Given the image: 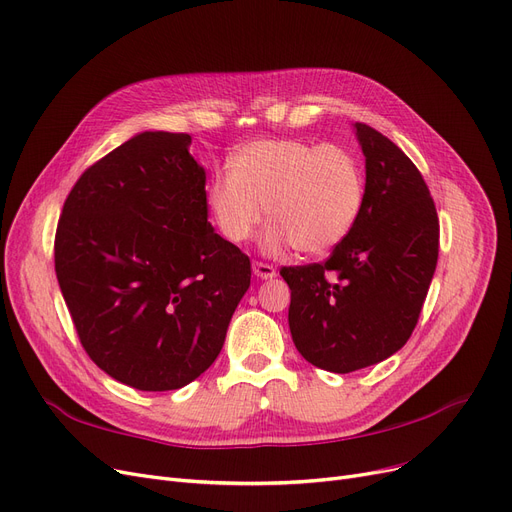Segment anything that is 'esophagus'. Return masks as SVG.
Segmentation results:
<instances>
[{
	"label": "esophagus",
	"mask_w": 512,
	"mask_h": 512,
	"mask_svg": "<svg viewBox=\"0 0 512 512\" xmlns=\"http://www.w3.org/2000/svg\"><path fill=\"white\" fill-rule=\"evenodd\" d=\"M252 271L260 279H273V277H277L275 267H271V264H264V262H254L252 264Z\"/></svg>",
	"instance_id": "obj_1"
}]
</instances>
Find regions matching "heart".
I'll use <instances>...</instances> for the list:
<instances>
[{"label":"heart","instance_id":"heart-1","mask_svg":"<svg viewBox=\"0 0 512 512\" xmlns=\"http://www.w3.org/2000/svg\"><path fill=\"white\" fill-rule=\"evenodd\" d=\"M231 168L214 172L206 201L216 227L233 243L248 239L267 212L264 250L277 254L296 245L317 256L340 245L361 216L365 174L346 147L262 138L243 145Z\"/></svg>","mask_w":512,"mask_h":512}]
</instances>
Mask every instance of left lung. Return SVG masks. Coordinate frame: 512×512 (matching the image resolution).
I'll return each mask as SVG.
<instances>
[{
    "mask_svg": "<svg viewBox=\"0 0 512 512\" xmlns=\"http://www.w3.org/2000/svg\"><path fill=\"white\" fill-rule=\"evenodd\" d=\"M365 157V203L330 258L283 267L290 332L321 370L376 365L410 340L439 256V218L418 168L395 142L353 124Z\"/></svg>",
    "mask_w": 512,
    "mask_h": 512,
    "instance_id": "left-lung-1",
    "label": "left lung"
}]
</instances>
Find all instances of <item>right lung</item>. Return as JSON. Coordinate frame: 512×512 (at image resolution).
<instances>
[{"instance_id":"1","label":"right lung","mask_w":512,"mask_h":512,"mask_svg":"<svg viewBox=\"0 0 512 512\" xmlns=\"http://www.w3.org/2000/svg\"><path fill=\"white\" fill-rule=\"evenodd\" d=\"M191 136L140 132L75 182L54 241L90 359L138 391H174L218 357L250 258L208 222Z\"/></svg>"}]
</instances>
